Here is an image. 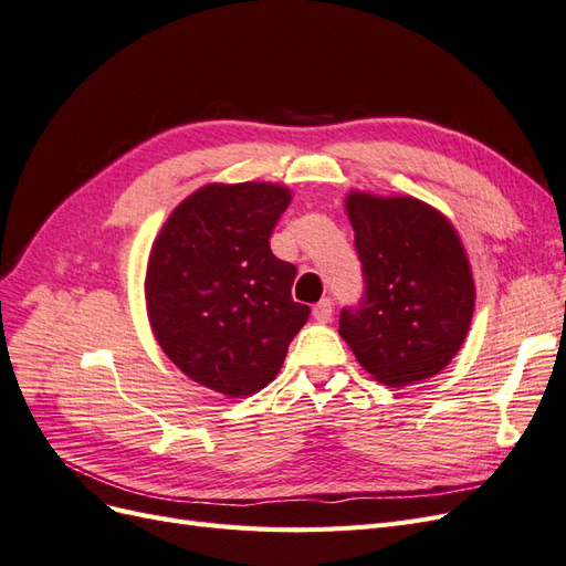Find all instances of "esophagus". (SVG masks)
I'll use <instances>...</instances> for the list:
<instances>
[{
  "mask_svg": "<svg viewBox=\"0 0 566 566\" xmlns=\"http://www.w3.org/2000/svg\"><path fill=\"white\" fill-rule=\"evenodd\" d=\"M314 318L318 323H331L333 321V302L331 300H321L318 304H314Z\"/></svg>",
  "mask_w": 566,
  "mask_h": 566,
  "instance_id": "1",
  "label": "esophagus"
}]
</instances>
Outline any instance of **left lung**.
<instances>
[{
    "label": "left lung",
    "mask_w": 566,
    "mask_h": 566,
    "mask_svg": "<svg viewBox=\"0 0 566 566\" xmlns=\"http://www.w3.org/2000/svg\"><path fill=\"white\" fill-rule=\"evenodd\" d=\"M345 208L366 293L356 310H342V339L387 387L432 378L462 347L474 312L472 269L458 231L410 196L349 191Z\"/></svg>",
    "instance_id": "obj_1"
}]
</instances>
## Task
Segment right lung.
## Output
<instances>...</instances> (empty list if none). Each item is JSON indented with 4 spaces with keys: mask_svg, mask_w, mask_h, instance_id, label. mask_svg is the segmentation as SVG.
<instances>
[{
    "mask_svg": "<svg viewBox=\"0 0 566 566\" xmlns=\"http://www.w3.org/2000/svg\"><path fill=\"white\" fill-rule=\"evenodd\" d=\"M293 200L281 184H208L167 217L146 266V312L184 375L229 399L276 378L310 306L290 295L297 269L269 248Z\"/></svg>",
    "mask_w": 566,
    "mask_h": 566,
    "instance_id": "add662e5",
    "label": "right lung"
}]
</instances>
